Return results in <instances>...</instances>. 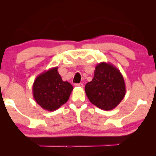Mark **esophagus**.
I'll return each mask as SVG.
<instances>
[{
    "instance_id": "obj_1",
    "label": "esophagus",
    "mask_w": 156,
    "mask_h": 156,
    "mask_svg": "<svg viewBox=\"0 0 156 156\" xmlns=\"http://www.w3.org/2000/svg\"><path fill=\"white\" fill-rule=\"evenodd\" d=\"M75 86H76V87H83V83H76Z\"/></svg>"
}]
</instances>
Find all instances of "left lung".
Here are the masks:
<instances>
[{
	"mask_svg": "<svg viewBox=\"0 0 156 156\" xmlns=\"http://www.w3.org/2000/svg\"><path fill=\"white\" fill-rule=\"evenodd\" d=\"M85 90L90 102L106 111L115 109L126 94L121 72L115 66L105 62L96 66L93 80L85 85Z\"/></svg>",
	"mask_w": 156,
	"mask_h": 156,
	"instance_id": "obj_1",
	"label": "left lung"
}]
</instances>
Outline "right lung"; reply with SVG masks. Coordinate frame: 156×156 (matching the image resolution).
I'll list each match as a JSON object with an SVG mask.
<instances>
[{
  "mask_svg": "<svg viewBox=\"0 0 156 156\" xmlns=\"http://www.w3.org/2000/svg\"><path fill=\"white\" fill-rule=\"evenodd\" d=\"M73 87L71 83L63 81L58 67L51 68L39 75L32 85L33 97L41 108L54 111L69 100Z\"/></svg>",
  "mask_w": 156,
  "mask_h": 156,
  "instance_id": "add662e5",
  "label": "right lung"
}]
</instances>
